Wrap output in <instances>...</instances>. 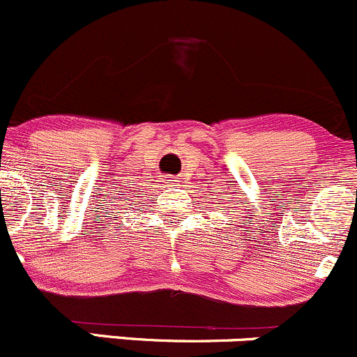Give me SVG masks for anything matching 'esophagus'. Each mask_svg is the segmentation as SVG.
<instances>
[{"label":"esophagus","instance_id":"esophagus-1","mask_svg":"<svg viewBox=\"0 0 357 357\" xmlns=\"http://www.w3.org/2000/svg\"><path fill=\"white\" fill-rule=\"evenodd\" d=\"M178 182H180V180L177 177H172V175H170V177H167V180H165V183H167L168 187L178 185Z\"/></svg>","mask_w":357,"mask_h":357}]
</instances>
